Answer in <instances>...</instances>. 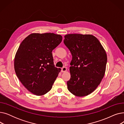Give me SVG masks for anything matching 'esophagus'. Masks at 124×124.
Returning <instances> with one entry per match:
<instances>
[{"label":"esophagus","instance_id":"34e87169","mask_svg":"<svg viewBox=\"0 0 124 124\" xmlns=\"http://www.w3.org/2000/svg\"><path fill=\"white\" fill-rule=\"evenodd\" d=\"M67 70V68H66V67H62V68H61V72H65V71Z\"/></svg>","mask_w":124,"mask_h":124}]
</instances>
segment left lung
I'll list each match as a JSON object with an SVG mask.
<instances>
[{"label":"left lung","instance_id":"obj_1","mask_svg":"<svg viewBox=\"0 0 124 124\" xmlns=\"http://www.w3.org/2000/svg\"><path fill=\"white\" fill-rule=\"evenodd\" d=\"M64 38V43L72 56L68 89L77 96L87 95L99 86L105 75L106 52L92 35L68 34Z\"/></svg>","mask_w":124,"mask_h":124}]
</instances>
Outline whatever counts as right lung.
<instances>
[{"mask_svg": "<svg viewBox=\"0 0 124 124\" xmlns=\"http://www.w3.org/2000/svg\"><path fill=\"white\" fill-rule=\"evenodd\" d=\"M62 37L54 33H33L19 45L15 58V72L29 92L42 95L51 89L61 70L54 65L52 52Z\"/></svg>", "mask_w": 124, "mask_h": 124, "instance_id": "add662e5", "label": "right lung"}]
</instances>
